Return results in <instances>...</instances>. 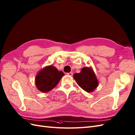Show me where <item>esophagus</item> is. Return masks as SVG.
Returning <instances> with one entry per match:
<instances>
[{
	"label": "esophagus",
	"instance_id": "34e87169",
	"mask_svg": "<svg viewBox=\"0 0 135 135\" xmlns=\"http://www.w3.org/2000/svg\"><path fill=\"white\" fill-rule=\"evenodd\" d=\"M67 75H68V76H72L73 74H72V72H70V73H68V74H67Z\"/></svg>",
	"mask_w": 135,
	"mask_h": 135
}]
</instances>
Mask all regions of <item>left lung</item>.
<instances>
[{
    "label": "left lung",
    "mask_w": 135,
    "mask_h": 135,
    "mask_svg": "<svg viewBox=\"0 0 135 135\" xmlns=\"http://www.w3.org/2000/svg\"><path fill=\"white\" fill-rule=\"evenodd\" d=\"M74 78L79 86L88 93L93 92L98 85V81L91 67H83L79 74H75Z\"/></svg>",
    "instance_id": "obj_1"
}]
</instances>
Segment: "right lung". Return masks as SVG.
<instances>
[{
    "label": "right lung",
    "instance_id": "add662e5",
    "mask_svg": "<svg viewBox=\"0 0 135 135\" xmlns=\"http://www.w3.org/2000/svg\"><path fill=\"white\" fill-rule=\"evenodd\" d=\"M64 75V73L57 70L55 67L47 65L37 74L35 78L36 87L40 91L47 93L56 86Z\"/></svg>",
    "mask_w": 135,
    "mask_h": 135
}]
</instances>
